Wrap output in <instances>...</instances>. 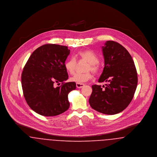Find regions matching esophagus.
<instances>
[{
	"label": "esophagus",
	"mask_w": 157,
	"mask_h": 157,
	"mask_svg": "<svg viewBox=\"0 0 157 157\" xmlns=\"http://www.w3.org/2000/svg\"><path fill=\"white\" fill-rule=\"evenodd\" d=\"M85 85L84 84H82V83H76V87L78 88H81L84 87Z\"/></svg>",
	"instance_id": "esophagus-1"
}]
</instances>
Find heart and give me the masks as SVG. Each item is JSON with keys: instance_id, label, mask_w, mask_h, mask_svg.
<instances>
[{"instance_id": "1", "label": "heart", "mask_w": 157, "mask_h": 157, "mask_svg": "<svg viewBox=\"0 0 157 157\" xmlns=\"http://www.w3.org/2000/svg\"><path fill=\"white\" fill-rule=\"evenodd\" d=\"M77 56L79 59L84 60L88 63L86 70L92 71L94 73H98L100 70V67L98 64L99 57L94 52L90 50L81 51L77 53ZM76 60L75 58L71 57L67 59L64 63L65 69L68 73L73 75L76 67ZM93 77V75L90 71L86 73H77L71 78L70 80L73 82L77 83L86 82L90 80Z\"/></svg>"}]
</instances>
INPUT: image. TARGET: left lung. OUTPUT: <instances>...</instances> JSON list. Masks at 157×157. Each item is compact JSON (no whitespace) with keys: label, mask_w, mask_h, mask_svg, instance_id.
I'll list each match as a JSON object with an SVG mask.
<instances>
[{"label":"left lung","mask_w":157,"mask_h":157,"mask_svg":"<svg viewBox=\"0 0 157 157\" xmlns=\"http://www.w3.org/2000/svg\"><path fill=\"white\" fill-rule=\"evenodd\" d=\"M102 52L105 66L98 82L107 84L92 86L89 103L99 113L114 115L131 102L137 86V73L132 56L119 43L106 41Z\"/></svg>","instance_id":"8db88e82"}]
</instances>
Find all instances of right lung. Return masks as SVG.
I'll use <instances>...</instances> for the list:
<instances>
[{
    "label": "right lung",
    "mask_w": 157,
    "mask_h": 157,
    "mask_svg": "<svg viewBox=\"0 0 157 157\" xmlns=\"http://www.w3.org/2000/svg\"><path fill=\"white\" fill-rule=\"evenodd\" d=\"M70 52L67 46L46 44L35 50L26 63L21 79L23 95L38 114L55 116L69 109L68 94L76 87L75 82H64L69 77L64 63ZM59 82L62 86L55 87Z\"/></svg>",
    "instance_id": "add662e5"
}]
</instances>
